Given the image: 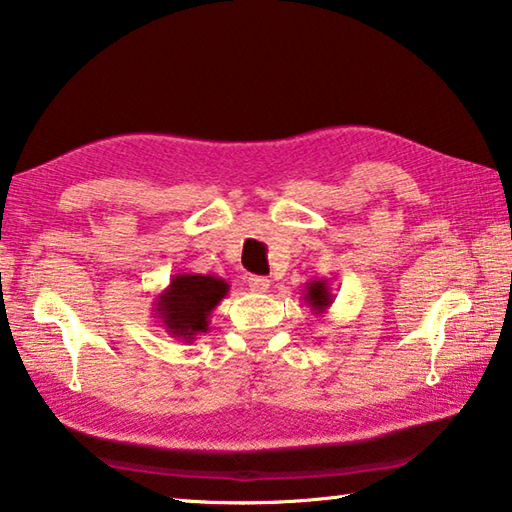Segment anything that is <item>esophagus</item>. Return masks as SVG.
I'll return each instance as SVG.
<instances>
[{"label":"esophagus","instance_id":"1","mask_svg":"<svg viewBox=\"0 0 512 512\" xmlns=\"http://www.w3.org/2000/svg\"><path fill=\"white\" fill-rule=\"evenodd\" d=\"M246 282H248V289L255 293H264V291H268V287H271V282H268L262 275H250Z\"/></svg>","mask_w":512,"mask_h":512}]
</instances>
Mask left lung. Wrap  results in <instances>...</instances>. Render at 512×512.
Segmentation results:
<instances>
[{
    "label": "left lung",
    "mask_w": 512,
    "mask_h": 512,
    "mask_svg": "<svg viewBox=\"0 0 512 512\" xmlns=\"http://www.w3.org/2000/svg\"><path fill=\"white\" fill-rule=\"evenodd\" d=\"M302 300H305V305L314 311V314L323 316L325 311L332 307L334 296H332V289H329V282L327 280H311L305 284V293H302Z\"/></svg>",
    "instance_id": "1"
}]
</instances>
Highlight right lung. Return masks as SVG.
<instances>
[{"label":"right lung","mask_w":512,"mask_h":512,"mask_svg":"<svg viewBox=\"0 0 512 512\" xmlns=\"http://www.w3.org/2000/svg\"><path fill=\"white\" fill-rule=\"evenodd\" d=\"M228 291L230 284L216 275L176 273L153 302L155 323H160L171 339L194 341L207 332L212 311Z\"/></svg>","instance_id":"right-lung-1"}]
</instances>
